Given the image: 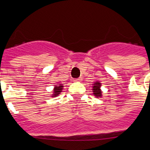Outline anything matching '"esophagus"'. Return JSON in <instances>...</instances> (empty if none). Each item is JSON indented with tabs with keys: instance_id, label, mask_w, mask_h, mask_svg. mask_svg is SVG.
<instances>
[{
	"instance_id": "1",
	"label": "esophagus",
	"mask_w": 150,
	"mask_h": 150,
	"mask_svg": "<svg viewBox=\"0 0 150 150\" xmlns=\"http://www.w3.org/2000/svg\"><path fill=\"white\" fill-rule=\"evenodd\" d=\"M82 80L81 78H75V79H72L73 81H81Z\"/></svg>"
}]
</instances>
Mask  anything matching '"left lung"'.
<instances>
[{
    "mask_svg": "<svg viewBox=\"0 0 150 150\" xmlns=\"http://www.w3.org/2000/svg\"><path fill=\"white\" fill-rule=\"evenodd\" d=\"M101 87V83L98 81L95 82L93 86V95L96 96L97 98L102 96V90L100 89Z\"/></svg>",
    "mask_w": 150,
    "mask_h": 150,
    "instance_id": "obj_1",
    "label": "left lung"
}]
</instances>
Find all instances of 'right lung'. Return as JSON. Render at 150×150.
I'll list each match as a JSON object with an SVG mask.
<instances>
[{
  "label": "right lung",
  "mask_w": 150,
  "mask_h": 150,
  "mask_svg": "<svg viewBox=\"0 0 150 150\" xmlns=\"http://www.w3.org/2000/svg\"><path fill=\"white\" fill-rule=\"evenodd\" d=\"M63 86L60 83V85H57V86H55L54 89V94L52 96L55 97V96H57L58 95H60V93H61L62 90H63Z\"/></svg>",
  "instance_id": "right-lung-1"
}]
</instances>
